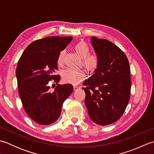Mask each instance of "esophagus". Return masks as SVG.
Returning a JSON list of instances; mask_svg holds the SVG:
<instances>
[{
	"label": "esophagus",
	"mask_w": 154,
	"mask_h": 154,
	"mask_svg": "<svg viewBox=\"0 0 154 154\" xmlns=\"http://www.w3.org/2000/svg\"><path fill=\"white\" fill-rule=\"evenodd\" d=\"M79 86H77V85H75L74 87H73V89H74V91H77V89H79Z\"/></svg>",
	"instance_id": "1"
}]
</instances>
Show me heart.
Here are the masks:
<instances>
[{"label": "heart", "instance_id": "heart-1", "mask_svg": "<svg viewBox=\"0 0 154 154\" xmlns=\"http://www.w3.org/2000/svg\"><path fill=\"white\" fill-rule=\"evenodd\" d=\"M77 54L83 59V63L88 70L94 71L99 66V58L95 55H91L90 48L85 42H79L75 46ZM65 51H61L58 55L57 63L61 65L63 62ZM86 74L84 70L81 69L68 68L62 73V78L65 82L76 85L85 78Z\"/></svg>", "mask_w": 154, "mask_h": 154}]
</instances>
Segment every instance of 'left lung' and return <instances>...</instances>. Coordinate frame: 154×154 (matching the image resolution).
Segmentation results:
<instances>
[{
  "instance_id": "left-lung-1",
  "label": "left lung",
  "mask_w": 154,
  "mask_h": 154,
  "mask_svg": "<svg viewBox=\"0 0 154 154\" xmlns=\"http://www.w3.org/2000/svg\"><path fill=\"white\" fill-rule=\"evenodd\" d=\"M91 44L99 63L94 74L83 83L85 103L90 119L106 126L116 122L128 104L130 65L125 54L111 42L93 36Z\"/></svg>"
}]
</instances>
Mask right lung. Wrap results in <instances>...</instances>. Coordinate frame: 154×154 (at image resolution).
<instances>
[{
  "label": "right lung",
  "instance_id": "obj_1",
  "mask_svg": "<svg viewBox=\"0 0 154 154\" xmlns=\"http://www.w3.org/2000/svg\"><path fill=\"white\" fill-rule=\"evenodd\" d=\"M72 39L51 36L35 40L18 61L16 75L19 96L25 112L41 125H49L59 119L63 102L73 91L71 84H58L60 76L54 75L58 55ZM51 82L57 85L53 92L49 89Z\"/></svg>",
  "mask_w": 154,
  "mask_h": 154
}]
</instances>
